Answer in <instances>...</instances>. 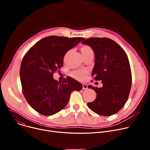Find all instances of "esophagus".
Returning <instances> with one entry per match:
<instances>
[{"instance_id":"1","label":"esophagus","mask_w":150,"mask_h":150,"mask_svg":"<svg viewBox=\"0 0 150 150\" xmlns=\"http://www.w3.org/2000/svg\"><path fill=\"white\" fill-rule=\"evenodd\" d=\"M88 88V85L85 84V83H83L82 84V89L83 90H87Z\"/></svg>"}]
</instances>
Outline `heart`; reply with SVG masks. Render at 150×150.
<instances>
[{"instance_id": "heart-1", "label": "heart", "mask_w": 150, "mask_h": 150, "mask_svg": "<svg viewBox=\"0 0 150 150\" xmlns=\"http://www.w3.org/2000/svg\"><path fill=\"white\" fill-rule=\"evenodd\" d=\"M81 53L82 55H85L90 53H93V50L90 46L85 45L81 48ZM72 75L75 78L79 80H82L87 75V71L86 70H78L74 71Z\"/></svg>"}]
</instances>
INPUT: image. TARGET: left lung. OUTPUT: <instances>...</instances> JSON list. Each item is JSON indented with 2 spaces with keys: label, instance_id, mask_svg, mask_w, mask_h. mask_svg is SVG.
I'll return each instance as SVG.
<instances>
[{
  "label": "left lung",
  "instance_id": "8db88e82",
  "mask_svg": "<svg viewBox=\"0 0 150 150\" xmlns=\"http://www.w3.org/2000/svg\"><path fill=\"white\" fill-rule=\"evenodd\" d=\"M95 53V65L92 76L101 81L103 86L88 85L97 94L96 100L88 103V108L96 113L105 116L117 113L125 105L132 85L130 63L123 49L115 41L106 37H91L82 41Z\"/></svg>",
  "mask_w": 150,
  "mask_h": 150
}]
</instances>
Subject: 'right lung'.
<instances>
[{"mask_svg": "<svg viewBox=\"0 0 150 150\" xmlns=\"http://www.w3.org/2000/svg\"><path fill=\"white\" fill-rule=\"evenodd\" d=\"M84 39L49 36L37 42L24 55L20 67L22 91L28 103L38 113H57L66 106L74 90H82V84L71 77L58 82L53 76L63 67L67 52Z\"/></svg>", "mask_w": 150, "mask_h": 150, "instance_id": "obj_1", "label": "right lung"}]
</instances>
